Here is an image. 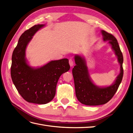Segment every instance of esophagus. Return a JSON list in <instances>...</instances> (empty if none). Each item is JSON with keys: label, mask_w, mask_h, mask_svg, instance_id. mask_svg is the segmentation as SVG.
<instances>
[{"label": "esophagus", "mask_w": 133, "mask_h": 133, "mask_svg": "<svg viewBox=\"0 0 133 133\" xmlns=\"http://www.w3.org/2000/svg\"><path fill=\"white\" fill-rule=\"evenodd\" d=\"M69 65H70V66H73L74 65V62H73V60H72L71 59H70L69 60Z\"/></svg>", "instance_id": "esophagus-1"}]
</instances>
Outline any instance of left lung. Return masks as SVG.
Listing matches in <instances>:
<instances>
[{"label": "left lung", "instance_id": "8db88e82", "mask_svg": "<svg viewBox=\"0 0 133 133\" xmlns=\"http://www.w3.org/2000/svg\"><path fill=\"white\" fill-rule=\"evenodd\" d=\"M104 41H108L117 56L120 65V73L112 85L99 87L92 83L84 57L75 55L76 65L72 70L74 80L75 94L79 101L86 105H99L106 104L113 97L121 83L123 76V56L116 39L112 34L102 30Z\"/></svg>", "mask_w": 133, "mask_h": 133}]
</instances>
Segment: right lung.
<instances>
[{"instance_id":"right-lung-1","label":"right lung","mask_w":133,"mask_h":133,"mask_svg":"<svg viewBox=\"0 0 133 133\" xmlns=\"http://www.w3.org/2000/svg\"><path fill=\"white\" fill-rule=\"evenodd\" d=\"M44 26L35 25L22 34L12 54L10 71L12 81L22 98L29 103L39 104L53 100L60 76L70 69L66 58L52 60L38 68L28 64L25 58L27 45L36 32Z\"/></svg>"}]
</instances>
